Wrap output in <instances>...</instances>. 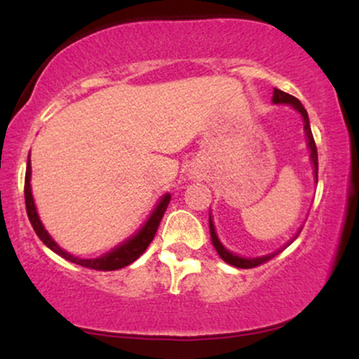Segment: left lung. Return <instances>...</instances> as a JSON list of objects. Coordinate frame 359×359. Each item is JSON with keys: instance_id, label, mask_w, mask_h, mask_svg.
Segmentation results:
<instances>
[{"instance_id": "1", "label": "left lung", "mask_w": 359, "mask_h": 359, "mask_svg": "<svg viewBox=\"0 0 359 359\" xmlns=\"http://www.w3.org/2000/svg\"><path fill=\"white\" fill-rule=\"evenodd\" d=\"M273 102H287V104H292L295 109L299 111L300 114H302V118H304V130H306V135H307V145H309V148H311V160H312V163H314V168H316L314 172H316V182H317V167H319V162H317V148H316L314 137H312L311 125H309V116H307L306 108H304L302 102H300L297 97L290 96V94L283 93V90H280V89H273ZM209 229H211L212 245H214V248H216L217 253H219V257L224 259L226 263H229V265L236 266V269H255V266H259V265H262V263L269 262L270 258L275 257V255H270V257H262V258H241V257H236V255L229 253V251L221 245L219 240H217L216 231H214V224H212L211 219H209Z\"/></svg>"}]
</instances>
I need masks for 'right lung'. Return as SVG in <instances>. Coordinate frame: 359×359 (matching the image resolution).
Wrapping results in <instances>:
<instances>
[{"label": "right lung", "mask_w": 359, "mask_h": 359, "mask_svg": "<svg viewBox=\"0 0 359 359\" xmlns=\"http://www.w3.org/2000/svg\"><path fill=\"white\" fill-rule=\"evenodd\" d=\"M30 174H32V167H30V160L27 163V174H25V205H27V214L28 219H30L32 226H34L36 236L42 240L45 245L48 246L52 251H55L57 255H60L62 258L69 259V262L77 263V265L86 266V269H93V270H102V271H111V270H119L123 266H128L130 263H133L135 259L142 257L145 253V250L148 248L151 241H154L156 229H158L160 221H162L163 214H165L168 203H170V194H167L160 204L156 205V209L154 214L150 216V219L142 229L140 233H137V236H133L131 240H128L125 245L118 246L116 250H113L111 253L104 255V257L96 258V259H79L72 255H69L67 251H64L57 245L55 241L48 236V233L45 231V228L42 226V222L39 219V214H36L35 204H34V197H32V189H30Z\"/></svg>", "instance_id": "right-lung-1"}]
</instances>
